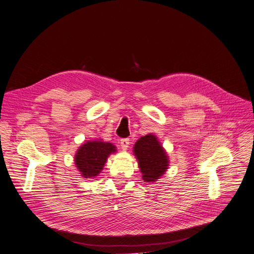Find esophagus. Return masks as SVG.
<instances>
[{
    "label": "esophagus",
    "instance_id": "esophagus-1",
    "mask_svg": "<svg viewBox=\"0 0 254 254\" xmlns=\"http://www.w3.org/2000/svg\"><path fill=\"white\" fill-rule=\"evenodd\" d=\"M129 143H130V140L128 139V137H125V139H122L121 142H120L123 149H127L128 146H129Z\"/></svg>",
    "mask_w": 254,
    "mask_h": 254
}]
</instances>
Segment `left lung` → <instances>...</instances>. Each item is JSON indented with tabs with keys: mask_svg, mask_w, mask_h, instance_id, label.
<instances>
[{
	"mask_svg": "<svg viewBox=\"0 0 254 254\" xmlns=\"http://www.w3.org/2000/svg\"><path fill=\"white\" fill-rule=\"evenodd\" d=\"M133 152L146 182L157 181L166 172L168 166L166 152L155 135L147 134L137 140Z\"/></svg>",
	"mask_w": 254,
	"mask_h": 254,
	"instance_id": "obj_1",
	"label": "left lung"
}]
</instances>
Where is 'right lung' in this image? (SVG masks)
<instances>
[{"instance_id": "1", "label": "right lung", "mask_w": 254, "mask_h": 254, "mask_svg": "<svg viewBox=\"0 0 254 254\" xmlns=\"http://www.w3.org/2000/svg\"><path fill=\"white\" fill-rule=\"evenodd\" d=\"M117 151L114 145L102 141H89L80 146L75 156V164L84 178L97 176L109 155Z\"/></svg>"}]
</instances>
